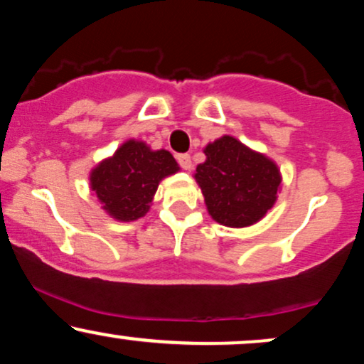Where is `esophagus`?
I'll return each mask as SVG.
<instances>
[{
	"label": "esophagus",
	"mask_w": 364,
	"mask_h": 364,
	"mask_svg": "<svg viewBox=\"0 0 364 364\" xmlns=\"http://www.w3.org/2000/svg\"><path fill=\"white\" fill-rule=\"evenodd\" d=\"M176 159H178V164L181 166L183 169H186V171L191 169V157L188 156V154H178Z\"/></svg>",
	"instance_id": "obj_1"
}]
</instances>
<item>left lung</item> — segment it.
Masks as SVG:
<instances>
[{
    "mask_svg": "<svg viewBox=\"0 0 364 364\" xmlns=\"http://www.w3.org/2000/svg\"><path fill=\"white\" fill-rule=\"evenodd\" d=\"M203 152L207 161L196 166L195 179L212 219L228 228L258 223L277 200V166L229 135L208 144Z\"/></svg>",
    "mask_w": 364,
    "mask_h": 364,
    "instance_id": "left-lung-1",
    "label": "left lung"
}]
</instances>
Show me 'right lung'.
<instances>
[{
	"label": "right lung",
	"mask_w": 364,
	"mask_h": 364,
	"mask_svg": "<svg viewBox=\"0 0 364 364\" xmlns=\"http://www.w3.org/2000/svg\"><path fill=\"white\" fill-rule=\"evenodd\" d=\"M178 169L168 150H150L144 141L128 140L92 171L90 186L107 214L129 223L147 214L159 181Z\"/></svg>",
	"instance_id": "1"
}]
</instances>
